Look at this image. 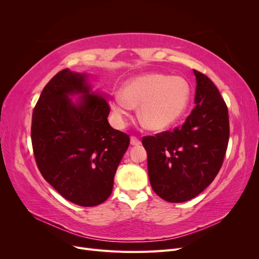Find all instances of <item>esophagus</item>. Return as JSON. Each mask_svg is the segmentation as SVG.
Listing matches in <instances>:
<instances>
[{
  "mask_svg": "<svg viewBox=\"0 0 259 259\" xmlns=\"http://www.w3.org/2000/svg\"><path fill=\"white\" fill-rule=\"evenodd\" d=\"M131 144H132L133 146H138V145L142 144V142H140V139L137 138L136 136H132V137H131Z\"/></svg>",
  "mask_w": 259,
  "mask_h": 259,
  "instance_id": "34e87169",
  "label": "esophagus"
}]
</instances>
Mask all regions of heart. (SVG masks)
I'll return each instance as SVG.
<instances>
[{
  "label": "heart",
  "mask_w": 259,
  "mask_h": 259,
  "mask_svg": "<svg viewBox=\"0 0 259 259\" xmlns=\"http://www.w3.org/2000/svg\"><path fill=\"white\" fill-rule=\"evenodd\" d=\"M190 98L187 81L179 76L146 74L125 83L123 93L113 95L111 107L117 122L139 106L138 117L144 126L160 132L171 126L186 110Z\"/></svg>",
  "instance_id": "heart-1"
}]
</instances>
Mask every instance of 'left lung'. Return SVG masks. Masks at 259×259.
I'll use <instances>...</instances> for the list:
<instances>
[{"label": "left lung", "mask_w": 259, "mask_h": 259, "mask_svg": "<svg viewBox=\"0 0 259 259\" xmlns=\"http://www.w3.org/2000/svg\"><path fill=\"white\" fill-rule=\"evenodd\" d=\"M192 112L182 126L143 137L153 191L171 203L197 197L221 169L229 142L228 108L208 77L193 70Z\"/></svg>", "instance_id": "obj_1"}]
</instances>
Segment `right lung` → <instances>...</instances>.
Instances as JSON below:
<instances>
[{"mask_svg":"<svg viewBox=\"0 0 259 259\" xmlns=\"http://www.w3.org/2000/svg\"><path fill=\"white\" fill-rule=\"evenodd\" d=\"M85 75L61 70L33 109L31 142L38 170L55 190L81 206H96L112 192L130 136L113 130L108 100L91 93ZM84 93L77 104L68 97Z\"/></svg>","mask_w":259,"mask_h":259,"instance_id":"obj_1","label":"right lung"}]
</instances>
